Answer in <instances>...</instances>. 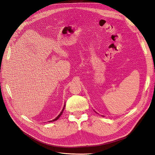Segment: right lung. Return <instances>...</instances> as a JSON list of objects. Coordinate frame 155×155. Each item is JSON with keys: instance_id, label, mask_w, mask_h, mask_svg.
<instances>
[{"instance_id": "right-lung-1", "label": "right lung", "mask_w": 155, "mask_h": 155, "mask_svg": "<svg viewBox=\"0 0 155 155\" xmlns=\"http://www.w3.org/2000/svg\"><path fill=\"white\" fill-rule=\"evenodd\" d=\"M64 106H65V104H64V107H63V109H62V110H61V112L60 113V114L58 116H57L54 119H53V120H50L51 122V121H55V120H58V118L61 116V114H63V110H64ZM50 121H49V122H50Z\"/></svg>"}]
</instances>
